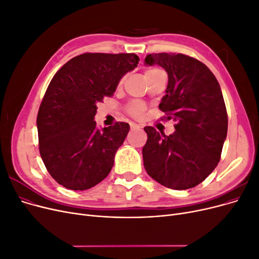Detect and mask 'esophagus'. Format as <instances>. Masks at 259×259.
Segmentation results:
<instances>
[{
    "mask_svg": "<svg viewBox=\"0 0 259 259\" xmlns=\"http://www.w3.org/2000/svg\"><path fill=\"white\" fill-rule=\"evenodd\" d=\"M142 126L139 124H136V123H132L131 124V131H136V130H140Z\"/></svg>",
    "mask_w": 259,
    "mask_h": 259,
    "instance_id": "34e87169",
    "label": "esophagus"
}]
</instances>
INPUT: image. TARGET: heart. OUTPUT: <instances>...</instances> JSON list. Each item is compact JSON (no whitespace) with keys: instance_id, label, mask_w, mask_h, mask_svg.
<instances>
[{"instance_id":"obj_1","label":"heart","mask_w":259,"mask_h":259,"mask_svg":"<svg viewBox=\"0 0 259 259\" xmlns=\"http://www.w3.org/2000/svg\"><path fill=\"white\" fill-rule=\"evenodd\" d=\"M158 72H161V70L158 68L150 67V68L145 69L144 76L149 77V76L155 75V73H158ZM121 83H122V81H120V84ZM144 110H145V106L141 102H132L126 106L127 114L134 118H141L144 114Z\"/></svg>"}]
</instances>
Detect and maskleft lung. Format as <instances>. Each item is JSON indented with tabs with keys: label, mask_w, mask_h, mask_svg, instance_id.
Listing matches in <instances>:
<instances>
[{
	"label": "left lung",
	"mask_w": 259,
	"mask_h": 259,
	"mask_svg": "<svg viewBox=\"0 0 259 259\" xmlns=\"http://www.w3.org/2000/svg\"><path fill=\"white\" fill-rule=\"evenodd\" d=\"M145 64H158L167 72L159 109L177 121L169 136L144 127L145 170L166 188H194L217 166L227 137L228 114L219 83L206 65L183 54H151Z\"/></svg>",
	"instance_id": "8db88e82"
}]
</instances>
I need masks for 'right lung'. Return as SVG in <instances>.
<instances>
[{
  "mask_svg": "<svg viewBox=\"0 0 259 259\" xmlns=\"http://www.w3.org/2000/svg\"><path fill=\"white\" fill-rule=\"evenodd\" d=\"M138 62L135 54L86 53L56 72L39 107L36 126L41 158L61 186L84 191L109 174L130 125L116 122L97 130V103L112 97L120 79Z\"/></svg>",
  "mask_w": 259,
  "mask_h": 259,
  "instance_id": "right-lung-1",
  "label": "right lung"
}]
</instances>
